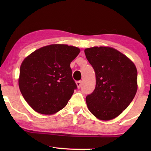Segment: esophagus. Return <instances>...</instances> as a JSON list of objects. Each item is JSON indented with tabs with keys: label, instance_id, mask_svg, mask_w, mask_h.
Masks as SVG:
<instances>
[{
	"label": "esophagus",
	"instance_id": "esophagus-1",
	"mask_svg": "<svg viewBox=\"0 0 151 151\" xmlns=\"http://www.w3.org/2000/svg\"><path fill=\"white\" fill-rule=\"evenodd\" d=\"M76 84H77L78 88L81 87V85H82V81H81V80H79V81L76 82Z\"/></svg>",
	"mask_w": 151,
	"mask_h": 151
}]
</instances>
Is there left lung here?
<instances>
[{
    "label": "left lung",
    "instance_id": "8db88e82",
    "mask_svg": "<svg viewBox=\"0 0 151 151\" xmlns=\"http://www.w3.org/2000/svg\"><path fill=\"white\" fill-rule=\"evenodd\" d=\"M96 73L93 91L86 97L88 110L97 118L110 120L131 104L137 89L135 65L116 49L94 47L84 50Z\"/></svg>",
    "mask_w": 151,
    "mask_h": 151
}]
</instances>
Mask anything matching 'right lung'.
Here are the masks:
<instances>
[{
	"label": "right lung",
	"mask_w": 151,
	"mask_h": 151,
	"mask_svg": "<svg viewBox=\"0 0 151 151\" xmlns=\"http://www.w3.org/2000/svg\"><path fill=\"white\" fill-rule=\"evenodd\" d=\"M80 51L76 47L51 45L24 60L18 84L24 100L34 111L53 114L67 104L77 88L70 64Z\"/></svg>",
	"instance_id": "1"
}]
</instances>
